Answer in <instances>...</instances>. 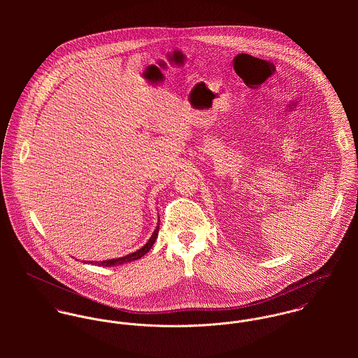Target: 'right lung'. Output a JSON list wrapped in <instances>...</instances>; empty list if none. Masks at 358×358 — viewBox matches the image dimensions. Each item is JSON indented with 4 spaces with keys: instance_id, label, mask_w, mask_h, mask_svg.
<instances>
[{
    "instance_id": "right-lung-1",
    "label": "right lung",
    "mask_w": 358,
    "mask_h": 358,
    "mask_svg": "<svg viewBox=\"0 0 358 358\" xmlns=\"http://www.w3.org/2000/svg\"><path fill=\"white\" fill-rule=\"evenodd\" d=\"M158 229H159V226H158V223H157V227H155L152 237L149 238V241H148L141 250H138V251H135V252H132V254H129V255L117 257V259L102 260V262H88V263H92V264L95 263V264H98V266H104V267H113V266H118V264H124V263H128V262L138 260V259H141L142 256L146 255V254L150 251V248L153 247V244L155 243V240H157V236H158ZM83 262H85V260H83ZM85 263H87V262H85Z\"/></svg>"
}]
</instances>
